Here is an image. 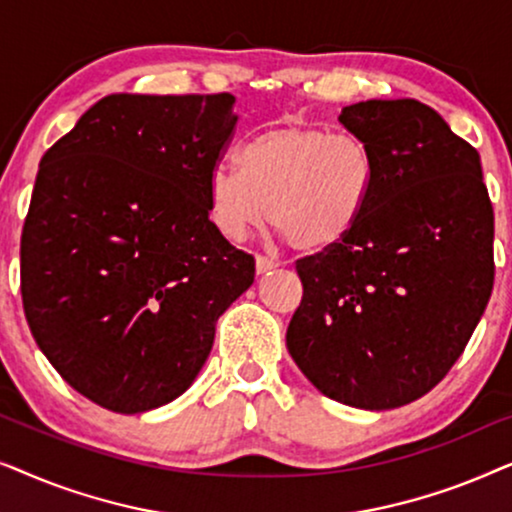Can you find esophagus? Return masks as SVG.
Returning a JSON list of instances; mask_svg holds the SVG:
<instances>
[{
    "label": "esophagus",
    "instance_id": "obj_1",
    "mask_svg": "<svg viewBox=\"0 0 512 512\" xmlns=\"http://www.w3.org/2000/svg\"><path fill=\"white\" fill-rule=\"evenodd\" d=\"M277 265H279L277 258H272V256H263V254H258V256H256V270L261 272V275H263V272L272 270V268H277Z\"/></svg>",
    "mask_w": 512,
    "mask_h": 512
}]
</instances>
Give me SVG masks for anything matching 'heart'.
I'll use <instances>...</instances> for the list:
<instances>
[{"mask_svg": "<svg viewBox=\"0 0 512 512\" xmlns=\"http://www.w3.org/2000/svg\"><path fill=\"white\" fill-rule=\"evenodd\" d=\"M240 170L216 165L207 177L209 216L228 240H244L268 216L300 251L345 242L373 205L375 153L352 132L277 125L249 139Z\"/></svg>", "mask_w": 512, "mask_h": 512, "instance_id": "b5f03b06", "label": "heart"}]
</instances>
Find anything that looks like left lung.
<instances>
[{
	"label": "left lung",
	"mask_w": 512,
	"mask_h": 512,
	"mask_svg": "<svg viewBox=\"0 0 512 512\" xmlns=\"http://www.w3.org/2000/svg\"><path fill=\"white\" fill-rule=\"evenodd\" d=\"M340 123L375 153V198L345 242L296 261L286 347L321 394L391 410L471 340L494 286V209L478 151L426 104L368 100Z\"/></svg>",
	"instance_id": "8db88e82"
}]
</instances>
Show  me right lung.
Segmentation results:
<instances>
[{"instance_id": "obj_1", "label": "right lung", "mask_w": 512, "mask_h": 512, "mask_svg": "<svg viewBox=\"0 0 512 512\" xmlns=\"http://www.w3.org/2000/svg\"><path fill=\"white\" fill-rule=\"evenodd\" d=\"M235 97L116 93L44 153L20 235V293L69 387L135 415L191 387L256 261L209 221Z\"/></svg>"}]
</instances>
